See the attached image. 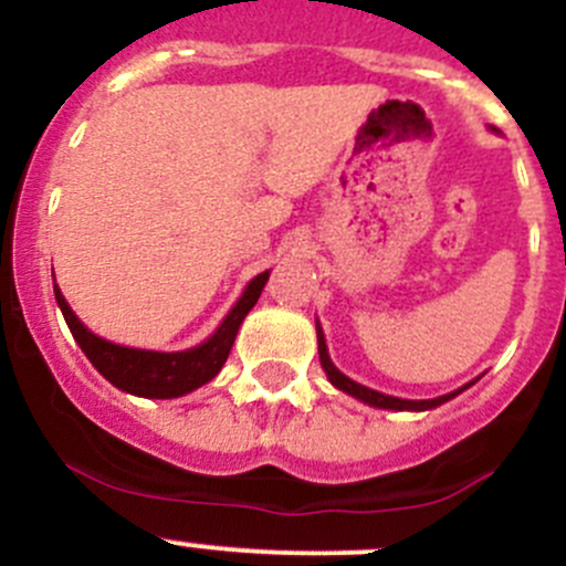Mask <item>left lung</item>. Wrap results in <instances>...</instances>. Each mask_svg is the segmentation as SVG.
Segmentation results:
<instances>
[{"label": "left lung", "mask_w": 566, "mask_h": 566, "mask_svg": "<svg viewBox=\"0 0 566 566\" xmlns=\"http://www.w3.org/2000/svg\"><path fill=\"white\" fill-rule=\"evenodd\" d=\"M317 353H319V364H323L325 375H328L331 384L336 386L339 391L350 394V397L361 399V402L373 405V408H386V410H430V408H438V405L449 402L452 397H458L460 391H465L468 386H462V389L452 391V394H443V397H436V399H399V397H389V394H380V391H373L367 389V386L356 384V380H350L347 375H342L339 369L334 367V361H331L328 356V347H325V336H323V328H319L317 323Z\"/></svg>", "instance_id": "left-lung-1"}]
</instances>
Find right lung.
I'll return each mask as SVG.
<instances>
[{
    "mask_svg": "<svg viewBox=\"0 0 566 566\" xmlns=\"http://www.w3.org/2000/svg\"><path fill=\"white\" fill-rule=\"evenodd\" d=\"M268 276H271V273L265 271L260 273V276L251 279L247 290H243V295L238 298V304L232 306L230 315L221 319V325L216 328V334L210 336V339L191 347V350L180 353L139 350V347H123L114 345V342L101 339V336H95L93 331L76 317V312L67 306L65 295L60 293L56 284L54 295L62 315H65V323L67 328H71L73 339L78 342L84 356L93 361V367L104 375L108 384L128 394H136V397L172 399L199 389V386H205L208 380H213L216 375H219L227 356H230L232 345H235L238 328H241L243 317L249 315L251 306L260 298Z\"/></svg>",
    "mask_w": 566,
    "mask_h": 566,
    "instance_id": "right-lung-1",
    "label": "right lung"
}]
</instances>
